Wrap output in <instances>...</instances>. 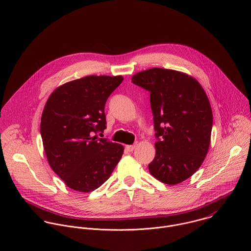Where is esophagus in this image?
I'll return each mask as SVG.
<instances>
[{
  "instance_id": "34e87169",
  "label": "esophagus",
  "mask_w": 251,
  "mask_h": 251,
  "mask_svg": "<svg viewBox=\"0 0 251 251\" xmlns=\"http://www.w3.org/2000/svg\"><path fill=\"white\" fill-rule=\"evenodd\" d=\"M135 145H127L125 148H126V150L128 151V152H132L134 149H135Z\"/></svg>"
}]
</instances>
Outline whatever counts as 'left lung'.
<instances>
[{
	"mask_svg": "<svg viewBox=\"0 0 251 251\" xmlns=\"http://www.w3.org/2000/svg\"><path fill=\"white\" fill-rule=\"evenodd\" d=\"M150 92L157 142L150 174L167 185L192 176L201 166L210 143L212 112L199 81L173 69L150 68L132 76Z\"/></svg>",
	"mask_w": 251,
	"mask_h": 251,
	"instance_id": "1",
	"label": "left lung"
}]
</instances>
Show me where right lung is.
Listing matches in <instances>:
<instances>
[{
    "label": "right lung",
    "mask_w": 251,
    "mask_h": 251,
    "mask_svg": "<svg viewBox=\"0 0 251 251\" xmlns=\"http://www.w3.org/2000/svg\"><path fill=\"white\" fill-rule=\"evenodd\" d=\"M122 81L121 75H88L60 85L46 103L41 120L45 153L52 171L70 189L96 190L123 155L121 144L96 135L106 128V100Z\"/></svg>",
    "instance_id": "right-lung-1"
}]
</instances>
